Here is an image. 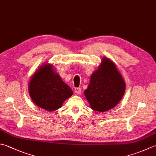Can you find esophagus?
Segmentation results:
<instances>
[{"mask_svg": "<svg viewBox=\"0 0 156 156\" xmlns=\"http://www.w3.org/2000/svg\"><path fill=\"white\" fill-rule=\"evenodd\" d=\"M74 92H75L76 93H77V94H80V93H81V88H80V87L75 88Z\"/></svg>", "mask_w": 156, "mask_h": 156, "instance_id": "esophagus-1", "label": "esophagus"}]
</instances>
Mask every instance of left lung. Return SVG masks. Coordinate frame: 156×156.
<instances>
[{
  "instance_id": "8db88e82",
  "label": "left lung",
  "mask_w": 156,
  "mask_h": 156,
  "mask_svg": "<svg viewBox=\"0 0 156 156\" xmlns=\"http://www.w3.org/2000/svg\"><path fill=\"white\" fill-rule=\"evenodd\" d=\"M125 89L126 84L115 64L103 58L99 69L91 76L84 94L93 110L103 112L118 104Z\"/></svg>"
}]
</instances>
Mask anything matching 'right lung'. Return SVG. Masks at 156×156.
<instances>
[{
	"instance_id": "right-lung-1",
	"label": "right lung",
	"mask_w": 156,
	"mask_h": 156,
	"mask_svg": "<svg viewBox=\"0 0 156 156\" xmlns=\"http://www.w3.org/2000/svg\"><path fill=\"white\" fill-rule=\"evenodd\" d=\"M29 94L40 108L53 112L62 107L73 92L50 64H45L33 75L29 84Z\"/></svg>"
}]
</instances>
